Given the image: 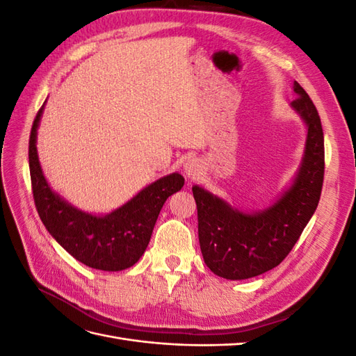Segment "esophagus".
Instances as JSON below:
<instances>
[{"label":"esophagus","mask_w":356,"mask_h":356,"mask_svg":"<svg viewBox=\"0 0 356 356\" xmlns=\"http://www.w3.org/2000/svg\"><path fill=\"white\" fill-rule=\"evenodd\" d=\"M202 165L197 159H190L184 165V174L188 179H197L202 175Z\"/></svg>","instance_id":"esophagus-1"}]
</instances>
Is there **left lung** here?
Here are the masks:
<instances>
[{"label":"left lung","instance_id":"left-lung-1","mask_svg":"<svg viewBox=\"0 0 356 356\" xmlns=\"http://www.w3.org/2000/svg\"><path fill=\"white\" fill-rule=\"evenodd\" d=\"M291 110L306 124L300 166L281 196L258 211H242L193 186L197 204L199 242L204 264L217 276L242 281L281 264L315 213L324 182V132L314 102L294 81Z\"/></svg>","mask_w":356,"mask_h":356}]
</instances>
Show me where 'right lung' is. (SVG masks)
Wrapping results in <instances>:
<instances>
[{
  "label": "right lung",
  "instance_id": "1",
  "mask_svg": "<svg viewBox=\"0 0 356 356\" xmlns=\"http://www.w3.org/2000/svg\"><path fill=\"white\" fill-rule=\"evenodd\" d=\"M44 105L37 113L29 136V172L34 202L42 224L75 260L105 272L132 267L145 252L160 209L184 186L178 172L152 184L110 213H90L75 208L49 184L37 152V131Z\"/></svg>",
  "mask_w": 356,
  "mask_h": 356
}]
</instances>
